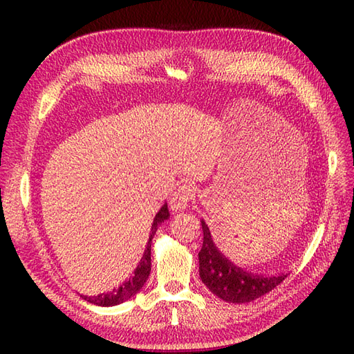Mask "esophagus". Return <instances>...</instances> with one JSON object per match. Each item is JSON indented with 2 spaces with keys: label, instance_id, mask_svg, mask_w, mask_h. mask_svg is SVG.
<instances>
[{
  "label": "esophagus",
  "instance_id": "obj_1",
  "mask_svg": "<svg viewBox=\"0 0 354 354\" xmlns=\"http://www.w3.org/2000/svg\"><path fill=\"white\" fill-rule=\"evenodd\" d=\"M194 187L190 184H183L179 185L176 192L171 194L170 198V208L173 212H178V209H184L187 207V204L194 198Z\"/></svg>",
  "mask_w": 354,
  "mask_h": 354
}]
</instances>
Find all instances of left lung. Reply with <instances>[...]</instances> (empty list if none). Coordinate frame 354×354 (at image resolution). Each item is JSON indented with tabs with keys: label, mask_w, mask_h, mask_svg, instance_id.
<instances>
[{
	"label": "left lung",
	"mask_w": 354,
	"mask_h": 354,
	"mask_svg": "<svg viewBox=\"0 0 354 354\" xmlns=\"http://www.w3.org/2000/svg\"><path fill=\"white\" fill-rule=\"evenodd\" d=\"M201 223L204 230V243L199 251L201 280L223 301L234 304L251 303L275 289L288 277V274L254 275L236 266L217 250L207 223L204 221Z\"/></svg>",
	"instance_id": "left-lung-1"
}]
</instances>
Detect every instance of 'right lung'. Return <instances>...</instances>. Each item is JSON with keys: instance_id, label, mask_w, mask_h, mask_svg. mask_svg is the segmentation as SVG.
Listing matches in <instances>:
<instances>
[{"instance_id": "obj_1", "label": "right lung", "mask_w": 354, "mask_h": 354, "mask_svg": "<svg viewBox=\"0 0 354 354\" xmlns=\"http://www.w3.org/2000/svg\"><path fill=\"white\" fill-rule=\"evenodd\" d=\"M169 208L167 204H164L161 207L160 212L156 213L153 223H152V230H150V234H149V242L145 250V254H142V257L138 263V266L135 268L133 274L127 278V280L122 284L118 286L117 289H114L112 292L108 293H100V295H94V297H86V295H82L84 299H86L88 303L95 304V306H103V307H108V306H117V304H122L127 299L132 298L135 293H137L142 286H145L146 280L149 278L150 274V266H152V260H150V248H152V239L155 236V232L158 230V227L165 221L169 219Z\"/></svg>"}]
</instances>
